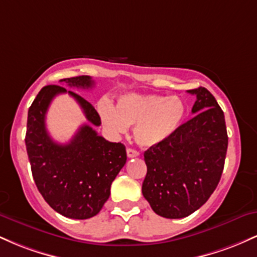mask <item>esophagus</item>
<instances>
[{"instance_id": "34e87169", "label": "esophagus", "mask_w": 257, "mask_h": 257, "mask_svg": "<svg viewBox=\"0 0 257 257\" xmlns=\"http://www.w3.org/2000/svg\"><path fill=\"white\" fill-rule=\"evenodd\" d=\"M126 156H128V158H134V157H138L139 156V152L137 151V150L134 149H126Z\"/></svg>"}]
</instances>
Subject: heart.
Here are the masks:
<instances>
[{
  "instance_id": "heart-1",
  "label": "heart",
  "mask_w": 257,
  "mask_h": 257,
  "mask_svg": "<svg viewBox=\"0 0 257 257\" xmlns=\"http://www.w3.org/2000/svg\"><path fill=\"white\" fill-rule=\"evenodd\" d=\"M98 112L111 135L124 134L134 125V140L150 149L162 145L179 131L187 107L180 96L129 93L120 96L116 107L107 99L100 100Z\"/></svg>"
}]
</instances>
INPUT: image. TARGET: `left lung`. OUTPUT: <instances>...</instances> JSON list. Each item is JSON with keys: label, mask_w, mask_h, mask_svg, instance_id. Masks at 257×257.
<instances>
[{"label": "left lung", "mask_w": 257, "mask_h": 257, "mask_svg": "<svg viewBox=\"0 0 257 257\" xmlns=\"http://www.w3.org/2000/svg\"><path fill=\"white\" fill-rule=\"evenodd\" d=\"M196 95L194 116L162 145L144 153L147 166L143 194L152 210L182 219L199 209L217 187L228 145L223 111L206 88Z\"/></svg>", "instance_id": "left-lung-1"}]
</instances>
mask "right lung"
Segmentation results:
<instances>
[{"label": "right lung", "mask_w": 257, "mask_h": 257, "mask_svg": "<svg viewBox=\"0 0 257 257\" xmlns=\"http://www.w3.org/2000/svg\"><path fill=\"white\" fill-rule=\"evenodd\" d=\"M60 82L82 89L94 85L89 76ZM63 93L78 102L91 124H101L93 105L77 93L61 85H46L29 108L26 151L35 184L44 200L63 216L84 220L95 216L110 197L112 181L126 162L125 146L110 143L88 124L82 125L70 143H55L47 132L46 113L52 100Z\"/></svg>", "instance_id": "add662e5"}]
</instances>
